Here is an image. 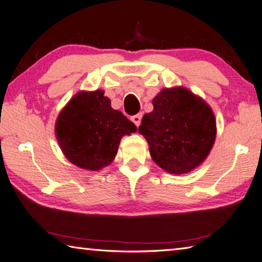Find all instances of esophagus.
<instances>
[{"mask_svg": "<svg viewBox=\"0 0 262 262\" xmlns=\"http://www.w3.org/2000/svg\"><path fill=\"white\" fill-rule=\"evenodd\" d=\"M130 120H132L133 122H134L137 127H139L140 123H141V120H142V113H139V115L133 116V117L130 118Z\"/></svg>", "mask_w": 262, "mask_h": 262, "instance_id": "34e87169", "label": "esophagus"}]
</instances>
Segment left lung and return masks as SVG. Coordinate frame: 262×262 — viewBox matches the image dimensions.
<instances>
[{"mask_svg":"<svg viewBox=\"0 0 262 262\" xmlns=\"http://www.w3.org/2000/svg\"><path fill=\"white\" fill-rule=\"evenodd\" d=\"M152 104L154 110L143 116L139 127L152 159L170 174L191 172L206 159L215 141L212 108L183 87L163 89Z\"/></svg>","mask_w":262,"mask_h":262,"instance_id":"1","label":"left lung"}]
</instances>
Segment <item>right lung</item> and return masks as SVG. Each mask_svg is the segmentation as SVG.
<instances>
[{
  "mask_svg": "<svg viewBox=\"0 0 262 262\" xmlns=\"http://www.w3.org/2000/svg\"><path fill=\"white\" fill-rule=\"evenodd\" d=\"M55 129L60 149L71 163L98 170L112 163L121 137L136 132V126L113 110L103 90H96L75 95L60 111Z\"/></svg>",
  "mask_w": 262,
  "mask_h": 262,
  "instance_id": "1",
  "label": "right lung"
}]
</instances>
